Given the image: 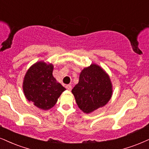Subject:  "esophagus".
<instances>
[{
	"label": "esophagus",
	"instance_id": "obj_1",
	"mask_svg": "<svg viewBox=\"0 0 149 149\" xmlns=\"http://www.w3.org/2000/svg\"><path fill=\"white\" fill-rule=\"evenodd\" d=\"M65 88H66V89H67L68 91H70L72 90V86L70 85H66Z\"/></svg>",
	"mask_w": 149,
	"mask_h": 149
}]
</instances>
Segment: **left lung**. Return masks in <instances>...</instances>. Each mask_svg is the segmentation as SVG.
Here are the masks:
<instances>
[{
  "instance_id": "left-lung-1",
  "label": "left lung",
  "mask_w": 149,
  "mask_h": 149,
  "mask_svg": "<svg viewBox=\"0 0 149 149\" xmlns=\"http://www.w3.org/2000/svg\"><path fill=\"white\" fill-rule=\"evenodd\" d=\"M78 107L89 114L106 105L113 95L109 75L97 64L92 63L81 72L77 84L72 90Z\"/></svg>"
}]
</instances>
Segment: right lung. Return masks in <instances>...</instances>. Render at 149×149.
<instances>
[{"mask_svg": "<svg viewBox=\"0 0 149 149\" xmlns=\"http://www.w3.org/2000/svg\"><path fill=\"white\" fill-rule=\"evenodd\" d=\"M53 69L52 63L40 61L30 66L23 78L24 95L29 102L43 111L52 108L65 91L53 77Z\"/></svg>", "mask_w": 149, "mask_h": 149, "instance_id": "obj_1", "label": "right lung"}]
</instances>
